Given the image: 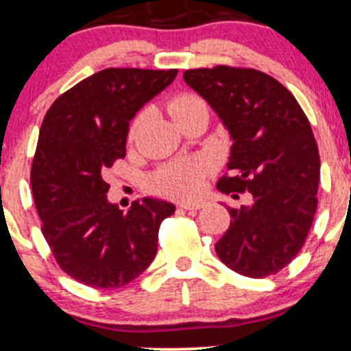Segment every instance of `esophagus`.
Returning <instances> with one entry per match:
<instances>
[{
  "mask_svg": "<svg viewBox=\"0 0 351 351\" xmlns=\"http://www.w3.org/2000/svg\"><path fill=\"white\" fill-rule=\"evenodd\" d=\"M205 205L203 202H184V203H179V208L182 210H189V211H193V210H200L202 206Z\"/></svg>",
  "mask_w": 351,
  "mask_h": 351,
  "instance_id": "obj_1",
  "label": "esophagus"
}]
</instances>
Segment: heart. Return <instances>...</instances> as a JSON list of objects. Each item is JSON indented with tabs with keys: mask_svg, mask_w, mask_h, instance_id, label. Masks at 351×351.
<instances>
[{
	"mask_svg": "<svg viewBox=\"0 0 351 351\" xmlns=\"http://www.w3.org/2000/svg\"><path fill=\"white\" fill-rule=\"evenodd\" d=\"M202 106H205V102L200 97L193 96V94H179V96H176L169 102V114L172 115L174 120H179L182 115ZM140 120L141 115L133 123L132 136L135 135ZM208 171L210 166L203 161L174 164V166H169L162 169L161 172H158L154 177V184L156 187L161 190V192L167 193V195L184 198L195 197L197 193H200Z\"/></svg>",
	"mask_w": 351,
	"mask_h": 351,
	"instance_id": "b5f03b06",
	"label": "heart"
}]
</instances>
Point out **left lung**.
<instances>
[{
  "mask_svg": "<svg viewBox=\"0 0 351 351\" xmlns=\"http://www.w3.org/2000/svg\"><path fill=\"white\" fill-rule=\"evenodd\" d=\"M184 81L210 104L232 140L224 193H252L229 206L231 224L215 244L219 261L250 278L276 274L296 257L317 210L321 176L308 117L275 77L250 68H198Z\"/></svg>",
  "mask_w": 351,
  "mask_h": 351,
  "instance_id": "obj_1",
  "label": "left lung"
}]
</instances>
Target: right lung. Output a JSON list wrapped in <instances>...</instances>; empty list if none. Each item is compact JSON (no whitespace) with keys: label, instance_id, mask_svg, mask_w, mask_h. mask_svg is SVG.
<instances>
[{"label":"right lung","instance_id":"obj_1","mask_svg":"<svg viewBox=\"0 0 351 351\" xmlns=\"http://www.w3.org/2000/svg\"><path fill=\"white\" fill-rule=\"evenodd\" d=\"M177 70L107 68L62 94L43 119L30 185L42 232L64 274L99 289L140 276L158 252L172 203L145 197L127 213L107 200L104 172L125 158L130 120Z\"/></svg>","mask_w":351,"mask_h":351}]
</instances>
